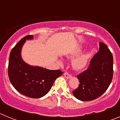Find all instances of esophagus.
<instances>
[{"mask_svg": "<svg viewBox=\"0 0 120 120\" xmlns=\"http://www.w3.org/2000/svg\"><path fill=\"white\" fill-rule=\"evenodd\" d=\"M64 76H65L66 78H67V79H69V78H70V77H71V75L70 74H69L68 73H64Z\"/></svg>", "mask_w": 120, "mask_h": 120, "instance_id": "obj_1", "label": "esophagus"}]
</instances>
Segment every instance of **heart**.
Instances as JSON below:
<instances>
[{
    "label": "heart",
    "instance_id": "heart-1",
    "mask_svg": "<svg viewBox=\"0 0 120 120\" xmlns=\"http://www.w3.org/2000/svg\"><path fill=\"white\" fill-rule=\"evenodd\" d=\"M80 52V49H78L74 50L71 54V56H74L78 55ZM89 59V55L87 53L82 54L76 57L73 61V66L77 70H81L86 65Z\"/></svg>",
    "mask_w": 120,
    "mask_h": 120
}]
</instances>
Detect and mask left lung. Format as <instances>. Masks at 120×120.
Instances as JSON below:
<instances>
[{"label": "left lung", "mask_w": 120, "mask_h": 120, "mask_svg": "<svg viewBox=\"0 0 120 120\" xmlns=\"http://www.w3.org/2000/svg\"><path fill=\"white\" fill-rule=\"evenodd\" d=\"M113 56L104 43H99V51L90 61L86 70L77 76L79 86L73 94L81 101H91L107 90L113 77Z\"/></svg>", "instance_id": "left-lung-1"}]
</instances>
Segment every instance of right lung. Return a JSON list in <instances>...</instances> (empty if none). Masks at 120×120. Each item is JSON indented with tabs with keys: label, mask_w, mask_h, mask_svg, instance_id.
Instances as JSON below:
<instances>
[{
	"label": "right lung",
	"mask_w": 120,
	"mask_h": 120,
	"mask_svg": "<svg viewBox=\"0 0 120 120\" xmlns=\"http://www.w3.org/2000/svg\"><path fill=\"white\" fill-rule=\"evenodd\" d=\"M33 38V35L23 37L12 49L9 55L8 73L11 83L18 92L36 98L47 94L55 80L64 72L31 66L23 61L21 56L22 47L26 40Z\"/></svg>",
	"instance_id": "1"
}]
</instances>
